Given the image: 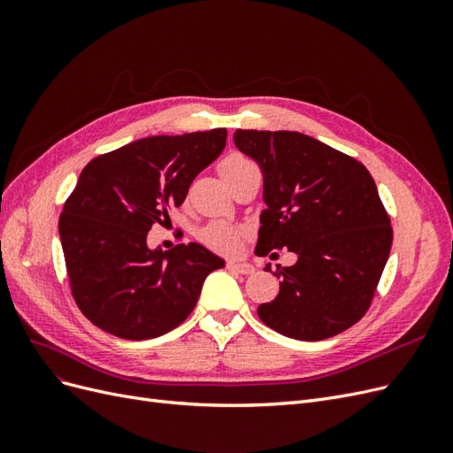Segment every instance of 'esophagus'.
<instances>
[{
    "instance_id": "1",
    "label": "esophagus",
    "mask_w": 453,
    "mask_h": 453,
    "mask_svg": "<svg viewBox=\"0 0 453 453\" xmlns=\"http://www.w3.org/2000/svg\"><path fill=\"white\" fill-rule=\"evenodd\" d=\"M226 268L234 273H253L255 266L250 265L248 260H228Z\"/></svg>"
}]
</instances>
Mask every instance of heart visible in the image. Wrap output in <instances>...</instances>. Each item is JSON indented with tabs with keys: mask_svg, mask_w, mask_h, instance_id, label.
Returning a JSON list of instances; mask_svg holds the SVG:
<instances>
[{
	"mask_svg": "<svg viewBox=\"0 0 453 453\" xmlns=\"http://www.w3.org/2000/svg\"><path fill=\"white\" fill-rule=\"evenodd\" d=\"M250 168H257L253 160H250L248 157H243L240 153H232L219 164V173H221L225 183H228L232 177H236L238 173ZM198 240L211 251L230 255L240 250L243 232L236 225H230L225 221H211L200 228Z\"/></svg>",
	"mask_w": 453,
	"mask_h": 453,
	"instance_id": "b5f03b06",
	"label": "heart"
}]
</instances>
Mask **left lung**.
<instances>
[{
	"label": "left lung",
	"instance_id": "obj_1",
	"mask_svg": "<svg viewBox=\"0 0 453 453\" xmlns=\"http://www.w3.org/2000/svg\"><path fill=\"white\" fill-rule=\"evenodd\" d=\"M234 143L265 180L255 253L287 248L298 257L273 272L280 295L257 308L260 321L306 342L344 333L372 304L393 242L372 175L300 132L236 130Z\"/></svg>",
	"mask_w": 453,
	"mask_h": 453
}]
</instances>
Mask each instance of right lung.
Listing matches in <instances>:
<instances>
[{
	"instance_id": "right-lung-1",
	"label": "right lung",
	"mask_w": 453,
	"mask_h": 453,
	"mask_svg": "<svg viewBox=\"0 0 453 453\" xmlns=\"http://www.w3.org/2000/svg\"><path fill=\"white\" fill-rule=\"evenodd\" d=\"M226 128L153 135L92 158L60 215V240L75 304L102 331L149 340L195 310L210 272L225 260L198 243L147 248L195 177L221 155Z\"/></svg>"
}]
</instances>
